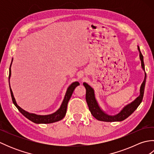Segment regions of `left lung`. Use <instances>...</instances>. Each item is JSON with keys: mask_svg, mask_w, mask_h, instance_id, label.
<instances>
[{"mask_svg": "<svg viewBox=\"0 0 154 154\" xmlns=\"http://www.w3.org/2000/svg\"><path fill=\"white\" fill-rule=\"evenodd\" d=\"M138 50L140 53V59L141 61V65L142 69L144 71V79H143V83L141 85L140 89V95L136 98V99L132 101V103L127 104L126 106H124L123 109L121 110L119 113H118L115 115H110L103 111L100 106L98 104L97 100L95 98V94H94V89L89 85L87 83H83V85L86 89V100L89 106V109L91 114L96 119L100 121H104V122H120L127 119L129 116L134 112L137 108L142 103L143 93H144L145 89V85L146 81V73L145 72V65L143 63V57L140 51V47L138 45Z\"/></svg>", "mask_w": 154, "mask_h": 154, "instance_id": "8db88e82", "label": "left lung"}]
</instances>
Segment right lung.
<instances>
[{"instance_id":"1","label":"right lung","mask_w":154,"mask_h":154,"mask_svg":"<svg viewBox=\"0 0 154 154\" xmlns=\"http://www.w3.org/2000/svg\"><path fill=\"white\" fill-rule=\"evenodd\" d=\"M12 61H13V59L12 60L11 66H10V69H9V87H10V91H11L12 102L16 106V107L18 109L20 112L26 118H27L28 120H30V121H32V122H33L35 124H50V123L57 122V121H60L61 119H63L64 116H65V114H66L67 107V104H68L69 100L72 94H73V91L75 89V87H77L78 85H79V83L77 82V81H75V82L71 83L70 85V86L67 88L63 102H62L61 104L60 108L56 111V112H55L54 113L51 114H48V115H38V114H35L34 113H30L27 112V111L24 110V109H22L21 107H20L18 105L17 103L16 102L14 94H13L11 88V85H10V78H11V67Z\"/></svg>"}]
</instances>
